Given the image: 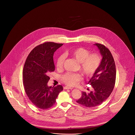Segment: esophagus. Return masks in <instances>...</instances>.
I'll list each match as a JSON object with an SVG mask.
<instances>
[{"mask_svg":"<svg viewBox=\"0 0 135 135\" xmlns=\"http://www.w3.org/2000/svg\"><path fill=\"white\" fill-rule=\"evenodd\" d=\"M64 89H71V90L73 89V88L68 87V86H65V87H64Z\"/></svg>","mask_w":135,"mask_h":135,"instance_id":"obj_1","label":"esophagus"}]
</instances>
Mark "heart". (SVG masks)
Wrapping results in <instances>:
<instances>
[{"label":"heart","mask_w":135,"mask_h":135,"mask_svg":"<svg viewBox=\"0 0 135 135\" xmlns=\"http://www.w3.org/2000/svg\"><path fill=\"white\" fill-rule=\"evenodd\" d=\"M68 54L74 57L80 63V70L86 76L93 75L97 70L101 62V57L98 53L90 54V52L84 47H78L73 49L67 52ZM65 60V55L61 54L58 56L56 62L57 68H62ZM82 79L80 74L67 73L62 77L63 82L68 85L73 86Z\"/></svg>","instance_id":"heart-1"}]
</instances>
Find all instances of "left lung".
I'll return each instance as SVG.
<instances>
[{
    "label": "left lung",
    "mask_w": 135,
    "mask_h": 135,
    "mask_svg": "<svg viewBox=\"0 0 135 135\" xmlns=\"http://www.w3.org/2000/svg\"><path fill=\"white\" fill-rule=\"evenodd\" d=\"M102 56L100 66L93 74L88 84L93 90L90 93L82 92L77 103L86 107H94L102 104L111 94L116 80V68L113 57L104 45L96 43Z\"/></svg>",
    "instance_id": "8db88e82"
}]
</instances>
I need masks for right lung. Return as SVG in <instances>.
Segmentation results:
<instances>
[{
	"label": "right lung",
	"instance_id": "right-lung-1",
	"mask_svg": "<svg viewBox=\"0 0 135 135\" xmlns=\"http://www.w3.org/2000/svg\"><path fill=\"white\" fill-rule=\"evenodd\" d=\"M63 45L46 42L35 47L29 53L23 70V82L27 95L37 108L45 109L55 103L59 93L63 90L61 85L49 86V73L54 71L53 54Z\"/></svg>",
	"mask_w": 135,
	"mask_h": 135
}]
</instances>
